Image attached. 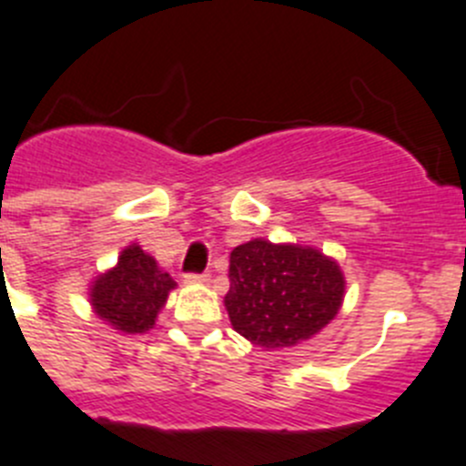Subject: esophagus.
<instances>
[{
    "label": "esophagus",
    "mask_w": 466,
    "mask_h": 466,
    "mask_svg": "<svg viewBox=\"0 0 466 466\" xmlns=\"http://www.w3.org/2000/svg\"><path fill=\"white\" fill-rule=\"evenodd\" d=\"M208 280H211L208 273H188V276H186V282H190V285H204V282Z\"/></svg>",
    "instance_id": "obj_1"
}]
</instances>
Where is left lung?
Wrapping results in <instances>:
<instances>
[{
	"mask_svg": "<svg viewBox=\"0 0 466 466\" xmlns=\"http://www.w3.org/2000/svg\"><path fill=\"white\" fill-rule=\"evenodd\" d=\"M342 299L345 276L317 248L253 238L229 255V321L267 351L310 340L338 315Z\"/></svg>",
	"mask_w": 466,
	"mask_h": 466,
	"instance_id": "1",
	"label": "left lung"
}]
</instances>
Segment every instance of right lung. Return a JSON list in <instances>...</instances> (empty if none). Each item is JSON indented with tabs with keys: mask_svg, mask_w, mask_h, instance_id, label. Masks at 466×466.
<instances>
[{
	"mask_svg": "<svg viewBox=\"0 0 466 466\" xmlns=\"http://www.w3.org/2000/svg\"><path fill=\"white\" fill-rule=\"evenodd\" d=\"M174 287L172 276L137 243H130L121 250L116 267L91 282L89 303L116 331L147 333Z\"/></svg>",
	"mask_w": 466,
	"mask_h": 466,
	"instance_id": "obj_1",
	"label": "right lung"
}]
</instances>
